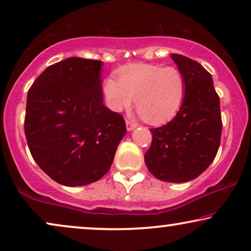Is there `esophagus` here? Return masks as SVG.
<instances>
[{"label": "esophagus", "instance_id": "1", "mask_svg": "<svg viewBox=\"0 0 251 251\" xmlns=\"http://www.w3.org/2000/svg\"><path fill=\"white\" fill-rule=\"evenodd\" d=\"M126 129H128L129 131H131V130H133L137 126V123L130 121V120H126Z\"/></svg>", "mask_w": 251, "mask_h": 251}]
</instances>
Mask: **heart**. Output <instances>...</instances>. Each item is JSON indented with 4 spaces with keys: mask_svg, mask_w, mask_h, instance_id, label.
Returning <instances> with one entry per match:
<instances>
[{
    "mask_svg": "<svg viewBox=\"0 0 251 251\" xmlns=\"http://www.w3.org/2000/svg\"><path fill=\"white\" fill-rule=\"evenodd\" d=\"M108 107L114 112L135 106L142 118L152 125L169 121L183 105L186 82L176 67L151 64H132L119 71V81L108 77L104 82Z\"/></svg>",
    "mask_w": 251,
    "mask_h": 251,
    "instance_id": "obj_1",
    "label": "heart"
}]
</instances>
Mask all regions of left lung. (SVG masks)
<instances>
[{"label":"left lung","mask_w":251,"mask_h":251,"mask_svg":"<svg viewBox=\"0 0 251 251\" xmlns=\"http://www.w3.org/2000/svg\"><path fill=\"white\" fill-rule=\"evenodd\" d=\"M186 82L183 105L167 125L150 129L152 144L145 153L147 169L157 179L190 181L214 161L221 145L219 96L211 74L198 61L171 54Z\"/></svg>","instance_id":"obj_1"}]
</instances>
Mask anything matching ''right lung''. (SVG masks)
Listing matches in <instances>:
<instances>
[{
    "mask_svg": "<svg viewBox=\"0 0 251 251\" xmlns=\"http://www.w3.org/2000/svg\"><path fill=\"white\" fill-rule=\"evenodd\" d=\"M101 64L67 58L43 71L27 95L24 128L30 154L65 186L100 179L126 135L123 116L102 104Z\"/></svg>",
    "mask_w": 251,
    "mask_h": 251,
    "instance_id": "add662e5",
    "label": "right lung"
}]
</instances>
